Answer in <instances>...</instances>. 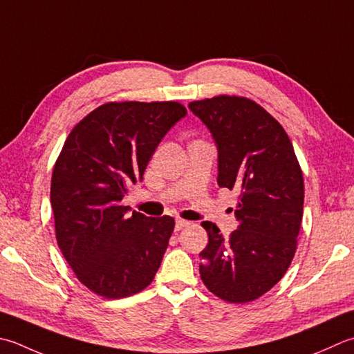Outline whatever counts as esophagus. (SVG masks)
<instances>
[{"label": "esophagus", "mask_w": 354, "mask_h": 354, "mask_svg": "<svg viewBox=\"0 0 354 354\" xmlns=\"http://www.w3.org/2000/svg\"><path fill=\"white\" fill-rule=\"evenodd\" d=\"M189 225H190L189 221H184V219H176V223H175V232L183 230V228L189 227Z\"/></svg>", "instance_id": "obj_1"}]
</instances>
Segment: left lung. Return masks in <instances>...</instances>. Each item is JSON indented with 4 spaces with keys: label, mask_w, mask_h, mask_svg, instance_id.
<instances>
[{
    "label": "left lung",
    "mask_w": 354,
    "mask_h": 354,
    "mask_svg": "<svg viewBox=\"0 0 354 354\" xmlns=\"http://www.w3.org/2000/svg\"><path fill=\"white\" fill-rule=\"evenodd\" d=\"M189 107L218 144V184L238 190V228L227 239L205 221L199 274L219 299L245 304L278 283L295 258L304 178L287 131L245 96L218 95Z\"/></svg>",
    "instance_id": "8db88e82"
}]
</instances>
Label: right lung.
I'll list each match as a JSON object with an SVG mask.
<instances>
[{"label":"right lung","mask_w":354,"mask_h":354,"mask_svg":"<svg viewBox=\"0 0 354 354\" xmlns=\"http://www.w3.org/2000/svg\"><path fill=\"white\" fill-rule=\"evenodd\" d=\"M185 113L176 101H112L68 133L52 173L55 234L67 264L90 292L121 299L153 281L175 219L129 214L121 201Z\"/></svg>","instance_id":"add662e5"}]
</instances>
